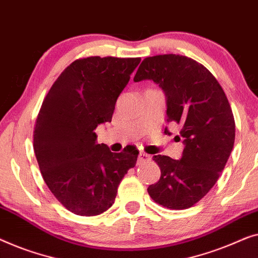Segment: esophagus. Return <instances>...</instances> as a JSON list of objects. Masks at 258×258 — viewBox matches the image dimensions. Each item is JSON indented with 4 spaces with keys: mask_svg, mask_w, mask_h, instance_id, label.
I'll return each instance as SVG.
<instances>
[{
    "mask_svg": "<svg viewBox=\"0 0 258 258\" xmlns=\"http://www.w3.org/2000/svg\"><path fill=\"white\" fill-rule=\"evenodd\" d=\"M150 159H151V157H150V155H148V154L140 153V154H139V158H138V162H137V164H138V165H141V164H144V162L150 161Z\"/></svg>",
    "mask_w": 258,
    "mask_h": 258,
    "instance_id": "1",
    "label": "esophagus"
}]
</instances>
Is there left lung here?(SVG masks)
I'll use <instances>...</instances> for the list:
<instances>
[{
    "label": "left lung",
    "instance_id": "obj_1",
    "mask_svg": "<svg viewBox=\"0 0 258 258\" xmlns=\"http://www.w3.org/2000/svg\"><path fill=\"white\" fill-rule=\"evenodd\" d=\"M146 79L165 92L167 122L181 125L176 138L184 145L180 160L154 155L161 176L147 191L166 208L187 209L212 189L229 159L235 141L233 111L216 78L189 57L145 58L133 81ZM165 133L169 134L167 127Z\"/></svg>",
    "mask_w": 258,
    "mask_h": 258
}]
</instances>
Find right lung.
Returning <instances> with one entry per match:
<instances>
[{
	"mask_svg": "<svg viewBox=\"0 0 258 258\" xmlns=\"http://www.w3.org/2000/svg\"><path fill=\"white\" fill-rule=\"evenodd\" d=\"M140 58H83L61 72L46 94L34 131V151L46 186L68 210L94 216L113 205L139 151L113 153L94 130L111 122L119 94Z\"/></svg>",
	"mask_w": 258,
	"mask_h": 258,
	"instance_id": "obj_1",
	"label": "right lung"
}]
</instances>
